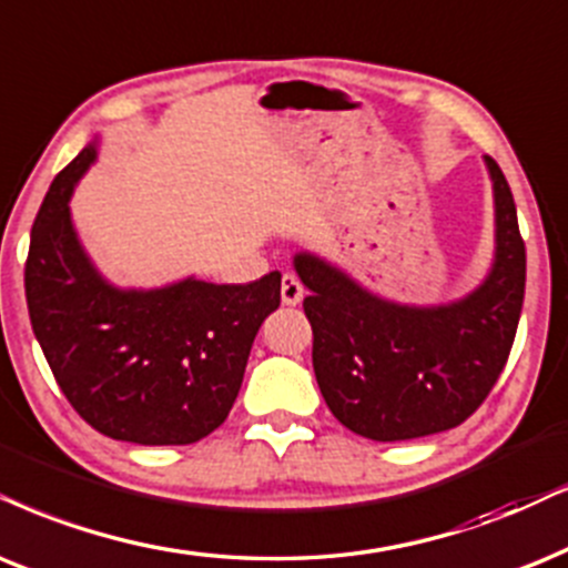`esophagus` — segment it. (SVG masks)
Wrapping results in <instances>:
<instances>
[{
    "instance_id": "1",
    "label": "esophagus",
    "mask_w": 568,
    "mask_h": 568,
    "mask_svg": "<svg viewBox=\"0 0 568 568\" xmlns=\"http://www.w3.org/2000/svg\"><path fill=\"white\" fill-rule=\"evenodd\" d=\"M280 298H283L285 306H296L304 298V285L298 283L296 275H283V283H280Z\"/></svg>"
}]
</instances>
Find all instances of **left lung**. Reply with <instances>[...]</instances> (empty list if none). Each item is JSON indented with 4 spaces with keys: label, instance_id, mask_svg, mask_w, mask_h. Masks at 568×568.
<instances>
[{
    "label": "left lung",
    "instance_id": "8db88e82",
    "mask_svg": "<svg viewBox=\"0 0 568 568\" xmlns=\"http://www.w3.org/2000/svg\"><path fill=\"white\" fill-rule=\"evenodd\" d=\"M493 183L495 251L483 283L445 304H400L364 288L314 251L293 270L308 288L312 364L322 398L351 433L377 443L458 427L504 372L524 304L527 254L504 172Z\"/></svg>",
    "mask_w": 568,
    "mask_h": 568
}]
</instances>
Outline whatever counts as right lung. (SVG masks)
Returning a JSON list of instances; mask_svg holds the SVG:
<instances>
[{"mask_svg": "<svg viewBox=\"0 0 568 568\" xmlns=\"http://www.w3.org/2000/svg\"><path fill=\"white\" fill-rule=\"evenodd\" d=\"M99 160V135L54 178L26 262L33 335L64 398L99 433L189 445L214 433L239 396L251 343L280 306V272L246 285L183 277L120 288L78 239L70 199Z\"/></svg>", "mask_w": 568, "mask_h": 568, "instance_id": "right-lung-1", "label": "right lung"}]
</instances>
